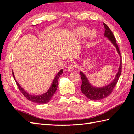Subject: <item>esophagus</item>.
Returning <instances> with one entry per match:
<instances>
[{
    "label": "esophagus",
    "mask_w": 134,
    "mask_h": 134,
    "mask_svg": "<svg viewBox=\"0 0 134 134\" xmlns=\"http://www.w3.org/2000/svg\"><path fill=\"white\" fill-rule=\"evenodd\" d=\"M75 67V64H71V65H70L69 66H68V70L69 71H70V72L72 71H73V70L74 69Z\"/></svg>",
    "instance_id": "34e87169"
}]
</instances>
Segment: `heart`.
Returning <instances> with one entry per match:
<instances>
[{"label":"heart","mask_w":134,"mask_h":134,"mask_svg":"<svg viewBox=\"0 0 134 134\" xmlns=\"http://www.w3.org/2000/svg\"><path fill=\"white\" fill-rule=\"evenodd\" d=\"M89 33H90V31L86 27H79L76 31V34L79 37H83L88 35ZM90 37L91 38H92L93 36L92 34L90 35Z\"/></svg>","instance_id":"1"}]
</instances>
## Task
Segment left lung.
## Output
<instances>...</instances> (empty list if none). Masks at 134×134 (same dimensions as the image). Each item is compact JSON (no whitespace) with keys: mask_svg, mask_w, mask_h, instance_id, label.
Instances as JSON below:
<instances>
[{"mask_svg":"<svg viewBox=\"0 0 134 134\" xmlns=\"http://www.w3.org/2000/svg\"><path fill=\"white\" fill-rule=\"evenodd\" d=\"M104 27V36L107 37L111 42L114 44L115 46L116 47V49L119 54L120 55L121 57V62H120V65L119 69V71L117 72L116 78L110 84L106 86V87L103 88H96L93 87L89 83L88 80L82 71L80 72V74L81 75V79H82V85H81V91L83 94L86 96L88 99H90L92 100H99L102 99L106 97L111 94L113 88H115L116 85L118 82L119 77L121 74V71H122V60H121V53L119 50V47L117 45L116 43V38L113 35L111 30L104 22L103 23Z\"/></svg>","mask_w":134,"mask_h":134,"instance_id":"8db88e82","label":"left lung"}]
</instances>
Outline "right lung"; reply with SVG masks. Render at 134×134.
<instances>
[{
  "label": "right lung",
  "mask_w": 134,
  "mask_h": 134,
  "mask_svg": "<svg viewBox=\"0 0 134 134\" xmlns=\"http://www.w3.org/2000/svg\"><path fill=\"white\" fill-rule=\"evenodd\" d=\"M63 72V69L60 70L59 71V72L57 74V75H56L55 78L53 80V82H52L51 86L50 87V89L48 90V91L46 93H44L43 94L38 95V96L31 95V94H28L27 92H26L21 86H20V85L18 84L17 81L15 80V76L14 75V73L13 71H12V74H13V78L15 81L16 83H17V85L19 88V91H21V92L22 93L23 95L25 96L28 100L32 101V102H35V103H38V104H43V103H46L49 102L50 100L52 98V97L53 96V95L55 94V93L56 92V90H57V88H58L59 78V76L62 74Z\"/></svg>",
  "instance_id": "add662e5"
}]
</instances>
